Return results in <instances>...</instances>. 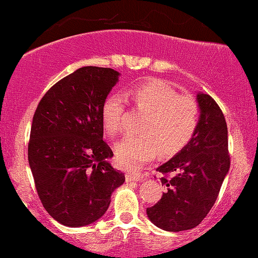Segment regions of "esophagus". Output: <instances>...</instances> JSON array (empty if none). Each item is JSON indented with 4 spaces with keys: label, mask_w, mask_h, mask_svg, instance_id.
Wrapping results in <instances>:
<instances>
[{
    "label": "esophagus",
    "mask_w": 258,
    "mask_h": 258,
    "mask_svg": "<svg viewBox=\"0 0 258 258\" xmlns=\"http://www.w3.org/2000/svg\"><path fill=\"white\" fill-rule=\"evenodd\" d=\"M143 174L137 173V172H127L126 173V179L127 180H139L142 179Z\"/></svg>",
    "instance_id": "1"
}]
</instances>
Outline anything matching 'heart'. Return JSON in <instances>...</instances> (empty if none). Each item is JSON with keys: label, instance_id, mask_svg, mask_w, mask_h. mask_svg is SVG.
<instances>
[{"label": "heart", "instance_id": "b5f03b06", "mask_svg": "<svg viewBox=\"0 0 258 258\" xmlns=\"http://www.w3.org/2000/svg\"><path fill=\"white\" fill-rule=\"evenodd\" d=\"M126 96L136 108L148 115L139 130L142 136H127L115 146L117 160L123 167L138 170L160 150L164 155H172L193 139L201 111L199 103L191 96H180L161 80L138 82L126 91ZM125 111V97L119 93L106 97L100 108L106 135H119Z\"/></svg>", "mask_w": 258, "mask_h": 258}]
</instances>
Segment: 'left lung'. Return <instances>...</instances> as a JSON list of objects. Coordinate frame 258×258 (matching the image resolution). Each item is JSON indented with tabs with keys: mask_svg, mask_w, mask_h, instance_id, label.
I'll use <instances>...</instances> for the list:
<instances>
[{
	"mask_svg": "<svg viewBox=\"0 0 258 258\" xmlns=\"http://www.w3.org/2000/svg\"><path fill=\"white\" fill-rule=\"evenodd\" d=\"M198 131L182 152L156 168L167 191L147 209L149 220L168 232L191 229L206 217L230 166L223 112L209 94H198Z\"/></svg>",
	"mask_w": 258,
	"mask_h": 258,
	"instance_id": "obj_1",
	"label": "left lung"
}]
</instances>
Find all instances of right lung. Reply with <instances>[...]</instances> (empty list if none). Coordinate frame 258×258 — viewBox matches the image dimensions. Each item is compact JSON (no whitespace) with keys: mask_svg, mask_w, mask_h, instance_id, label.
<instances>
[{"mask_svg":"<svg viewBox=\"0 0 258 258\" xmlns=\"http://www.w3.org/2000/svg\"><path fill=\"white\" fill-rule=\"evenodd\" d=\"M110 68L84 67L46 92L32 117L28 159L46 211L67 227L102 217L125 174L106 161L100 108L117 82Z\"/></svg>","mask_w":258,"mask_h":258,"instance_id":"add662e5","label":"right lung"}]
</instances>
